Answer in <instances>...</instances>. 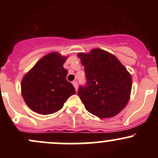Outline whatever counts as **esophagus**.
Masks as SVG:
<instances>
[{"label": "esophagus", "instance_id": "obj_1", "mask_svg": "<svg viewBox=\"0 0 158 158\" xmlns=\"http://www.w3.org/2000/svg\"><path fill=\"white\" fill-rule=\"evenodd\" d=\"M73 85H74L75 89H76V91H77L78 90V83H77V82H76V81H73Z\"/></svg>", "mask_w": 158, "mask_h": 158}]
</instances>
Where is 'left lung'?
Wrapping results in <instances>:
<instances>
[{"instance_id": "1", "label": "left lung", "mask_w": 158, "mask_h": 158, "mask_svg": "<svg viewBox=\"0 0 158 158\" xmlns=\"http://www.w3.org/2000/svg\"><path fill=\"white\" fill-rule=\"evenodd\" d=\"M85 67V85L78 95L85 109L101 118L118 114L126 106L132 86L131 76L112 54L100 49L78 54Z\"/></svg>"}]
</instances>
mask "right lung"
I'll return each mask as SVG.
<instances>
[{"label":"right lung","instance_id":"obj_1","mask_svg":"<svg viewBox=\"0 0 158 158\" xmlns=\"http://www.w3.org/2000/svg\"><path fill=\"white\" fill-rule=\"evenodd\" d=\"M66 58L56 52L43 57L23 78L21 92L30 109L42 114L55 113L63 107L69 97L76 93L66 80L63 68Z\"/></svg>","mask_w":158,"mask_h":158}]
</instances>
